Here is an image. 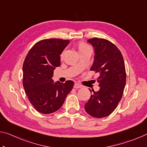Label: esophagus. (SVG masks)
<instances>
[{"mask_svg": "<svg viewBox=\"0 0 147 147\" xmlns=\"http://www.w3.org/2000/svg\"><path fill=\"white\" fill-rule=\"evenodd\" d=\"M74 88H76V89L80 88H82V86H81V85H80L79 84L75 83V84H74Z\"/></svg>", "mask_w": 147, "mask_h": 147, "instance_id": "34e87169", "label": "esophagus"}]
</instances>
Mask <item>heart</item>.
I'll list each match as a JSON object with an SVG mask.
<instances>
[{
  "label": "heart",
  "instance_id": "b5f03b06",
  "mask_svg": "<svg viewBox=\"0 0 147 147\" xmlns=\"http://www.w3.org/2000/svg\"><path fill=\"white\" fill-rule=\"evenodd\" d=\"M78 48L79 51L80 52L82 51H84V50L86 49H90V47H89V46L87 44L82 43V42H80V43H79L78 45Z\"/></svg>",
  "mask_w": 147,
  "mask_h": 147
}]
</instances>
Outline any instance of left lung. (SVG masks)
Wrapping results in <instances>:
<instances>
[{
    "label": "left lung",
    "mask_w": 147,
    "mask_h": 147,
    "mask_svg": "<svg viewBox=\"0 0 147 147\" xmlns=\"http://www.w3.org/2000/svg\"><path fill=\"white\" fill-rule=\"evenodd\" d=\"M88 41L94 49L90 71L98 73L100 89L92 90L93 93L86 103L85 109L92 117L102 118L115 110L123 96L126 78L125 65L121 51L111 42L96 38Z\"/></svg>",
    "instance_id": "1"
}]
</instances>
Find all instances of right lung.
Masks as SVG:
<instances>
[{
    "label": "right lung",
    "instance_id": "right-lung-1",
    "mask_svg": "<svg viewBox=\"0 0 147 147\" xmlns=\"http://www.w3.org/2000/svg\"><path fill=\"white\" fill-rule=\"evenodd\" d=\"M69 40L47 39L38 41L30 50L24 61L23 87L30 102L38 112L49 114L61 108L74 82L52 79L54 70L60 65V56Z\"/></svg>",
    "mask_w": 147,
    "mask_h": 147
}]
</instances>
